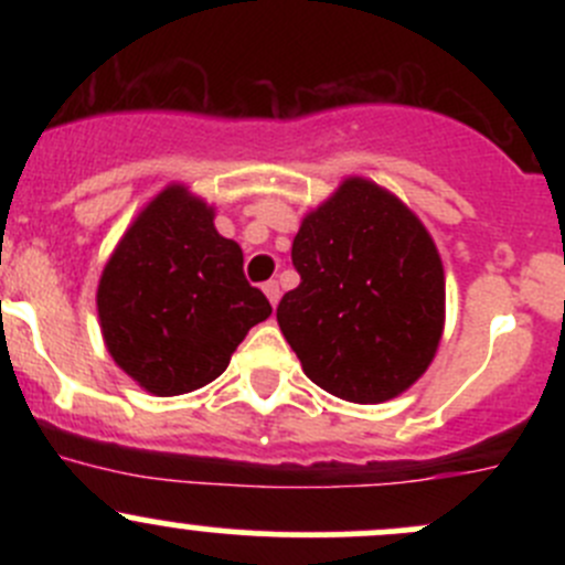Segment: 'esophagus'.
Wrapping results in <instances>:
<instances>
[{"mask_svg": "<svg viewBox=\"0 0 565 565\" xmlns=\"http://www.w3.org/2000/svg\"><path fill=\"white\" fill-rule=\"evenodd\" d=\"M265 295L273 306H278V298H281V289H278V281H265Z\"/></svg>", "mask_w": 565, "mask_h": 565, "instance_id": "34e87169", "label": "esophagus"}]
</instances>
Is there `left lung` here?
<instances>
[{"label":"left lung","instance_id":"left-lung-1","mask_svg":"<svg viewBox=\"0 0 565 565\" xmlns=\"http://www.w3.org/2000/svg\"><path fill=\"white\" fill-rule=\"evenodd\" d=\"M300 284L276 309L319 388L358 404L407 391L443 335V262L418 218L369 180H347L292 243Z\"/></svg>","mask_w":565,"mask_h":565}]
</instances>
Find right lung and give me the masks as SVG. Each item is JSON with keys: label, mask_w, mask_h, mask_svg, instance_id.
<instances>
[{"label": "right lung", "mask_w": 565, "mask_h": 565, "mask_svg": "<svg viewBox=\"0 0 565 565\" xmlns=\"http://www.w3.org/2000/svg\"><path fill=\"white\" fill-rule=\"evenodd\" d=\"M270 311L246 281L241 246L221 237L213 210L180 185L141 210L98 287L108 352L156 396L213 383Z\"/></svg>", "instance_id": "right-lung-1"}]
</instances>
